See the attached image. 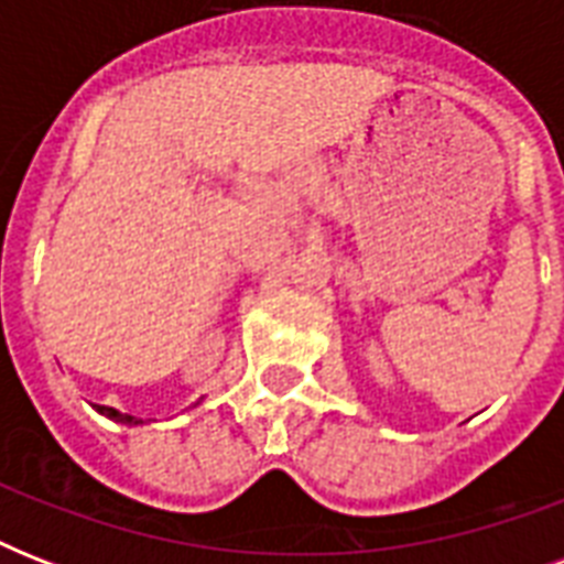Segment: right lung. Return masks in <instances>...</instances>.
I'll use <instances>...</instances> for the list:
<instances>
[{"instance_id": "add662e5", "label": "right lung", "mask_w": 564, "mask_h": 564, "mask_svg": "<svg viewBox=\"0 0 564 564\" xmlns=\"http://www.w3.org/2000/svg\"><path fill=\"white\" fill-rule=\"evenodd\" d=\"M96 410L105 412V415H108V419H113V421H126V424H131V421H134L131 415H122V412L113 410V406H96ZM134 424H137V421H134Z\"/></svg>"}]
</instances>
